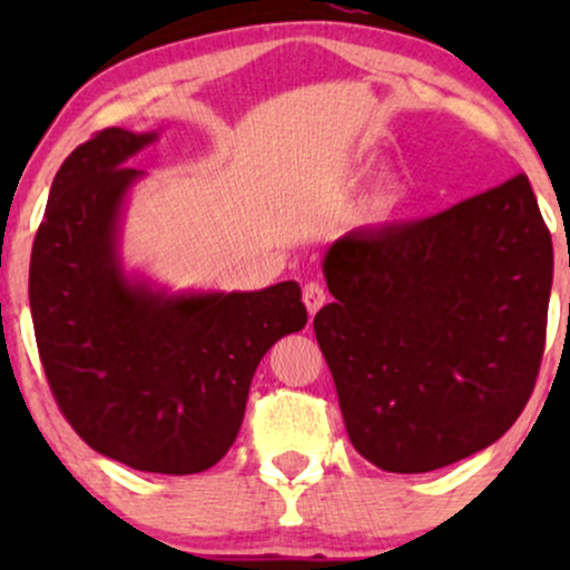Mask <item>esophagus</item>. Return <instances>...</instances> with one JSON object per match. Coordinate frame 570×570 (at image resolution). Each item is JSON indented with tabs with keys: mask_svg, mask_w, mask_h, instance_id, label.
<instances>
[{
	"mask_svg": "<svg viewBox=\"0 0 570 570\" xmlns=\"http://www.w3.org/2000/svg\"><path fill=\"white\" fill-rule=\"evenodd\" d=\"M303 303H306L308 314L314 316L316 311L326 303V291L318 283H306V285H303Z\"/></svg>",
	"mask_w": 570,
	"mask_h": 570,
	"instance_id": "esophagus-1",
	"label": "esophagus"
}]
</instances>
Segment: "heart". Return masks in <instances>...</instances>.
I'll list each match as a JSON object with an SVG mask.
<instances>
[{"label":"heart","mask_w":570,"mask_h":570,"mask_svg":"<svg viewBox=\"0 0 570 570\" xmlns=\"http://www.w3.org/2000/svg\"><path fill=\"white\" fill-rule=\"evenodd\" d=\"M404 199H407L404 186L396 181V178H386V181L371 194V199L365 202V209H363L365 223L386 225V223L396 220V215H400L404 207Z\"/></svg>","instance_id":"heart-1"}]
</instances>
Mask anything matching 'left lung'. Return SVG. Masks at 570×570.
<instances>
[{"instance_id": "left-lung-1", "label": "left lung", "mask_w": 570, "mask_h": 570, "mask_svg": "<svg viewBox=\"0 0 570 570\" xmlns=\"http://www.w3.org/2000/svg\"><path fill=\"white\" fill-rule=\"evenodd\" d=\"M314 332L357 454L415 474L495 443L544 350L552 240L529 178L425 220L350 230L322 262Z\"/></svg>"}]
</instances>
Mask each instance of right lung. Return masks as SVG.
<instances>
[{
	"instance_id": "obj_1",
	"label": "right lung",
	"mask_w": 570,
	"mask_h": 570,
	"mask_svg": "<svg viewBox=\"0 0 570 570\" xmlns=\"http://www.w3.org/2000/svg\"><path fill=\"white\" fill-rule=\"evenodd\" d=\"M158 131L111 127L53 176L30 254V314L49 386L77 435L139 472L220 462L256 365L308 322L295 279L264 291H168L124 267L121 228Z\"/></svg>"
}]
</instances>
